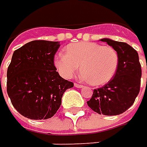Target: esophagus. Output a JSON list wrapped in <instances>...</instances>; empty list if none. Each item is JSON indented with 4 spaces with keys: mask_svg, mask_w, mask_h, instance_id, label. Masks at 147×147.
Wrapping results in <instances>:
<instances>
[{
    "mask_svg": "<svg viewBox=\"0 0 147 147\" xmlns=\"http://www.w3.org/2000/svg\"><path fill=\"white\" fill-rule=\"evenodd\" d=\"M74 86L77 87V88H82L84 86H82V85H80V84H78V83H74Z\"/></svg>",
    "mask_w": 147,
    "mask_h": 147,
    "instance_id": "obj_1",
    "label": "esophagus"
}]
</instances>
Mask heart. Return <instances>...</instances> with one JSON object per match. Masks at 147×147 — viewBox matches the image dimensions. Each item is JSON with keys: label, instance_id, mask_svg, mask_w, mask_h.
Returning a JSON list of instances; mask_svg holds the SVG:
<instances>
[{"label": "heart", "instance_id": "heart-1", "mask_svg": "<svg viewBox=\"0 0 147 147\" xmlns=\"http://www.w3.org/2000/svg\"><path fill=\"white\" fill-rule=\"evenodd\" d=\"M65 52L54 58V66L64 78H71L80 66L82 80L101 86L113 78L119 67V53L111 46L82 41L67 45Z\"/></svg>", "mask_w": 147, "mask_h": 147}]
</instances>
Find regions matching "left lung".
Wrapping results in <instances>:
<instances>
[{"label": "left lung", "mask_w": 147, "mask_h": 147, "mask_svg": "<svg viewBox=\"0 0 147 147\" xmlns=\"http://www.w3.org/2000/svg\"><path fill=\"white\" fill-rule=\"evenodd\" d=\"M116 49L119 62L114 77L105 86L94 90L88 107L99 114L107 116L123 113L134 103L140 93L141 66L137 51L125 42L101 39Z\"/></svg>", "instance_id": "left-lung-1"}]
</instances>
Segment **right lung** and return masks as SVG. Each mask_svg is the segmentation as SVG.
Here are the masks:
<instances>
[{
	"label": "right lung",
	"instance_id": "1",
	"mask_svg": "<svg viewBox=\"0 0 147 147\" xmlns=\"http://www.w3.org/2000/svg\"><path fill=\"white\" fill-rule=\"evenodd\" d=\"M59 47V41L33 40L13 53L7 72V92L13 107L28 119L53 117L65 91L74 86L56 72L53 59Z\"/></svg>",
	"mask_w": 147,
	"mask_h": 147
}]
</instances>
